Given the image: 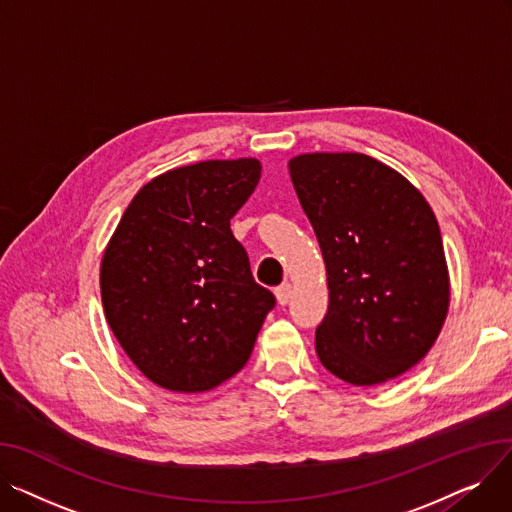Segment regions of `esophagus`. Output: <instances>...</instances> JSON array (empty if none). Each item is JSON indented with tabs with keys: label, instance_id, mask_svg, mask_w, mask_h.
<instances>
[{
	"label": "esophagus",
	"instance_id": "1",
	"mask_svg": "<svg viewBox=\"0 0 512 512\" xmlns=\"http://www.w3.org/2000/svg\"><path fill=\"white\" fill-rule=\"evenodd\" d=\"M290 294H292V286L288 282H284L276 288V299L280 305H286L290 301Z\"/></svg>",
	"mask_w": 512,
	"mask_h": 512
}]
</instances>
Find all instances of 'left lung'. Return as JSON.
<instances>
[{
  "instance_id": "obj_1",
  "label": "left lung",
  "mask_w": 512,
  "mask_h": 512,
  "mask_svg": "<svg viewBox=\"0 0 512 512\" xmlns=\"http://www.w3.org/2000/svg\"><path fill=\"white\" fill-rule=\"evenodd\" d=\"M288 170L326 261L321 365L353 386L398 378L432 348L450 303L432 207L405 176L363 153H305Z\"/></svg>"
}]
</instances>
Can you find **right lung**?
<instances>
[{
  "mask_svg": "<svg viewBox=\"0 0 512 512\" xmlns=\"http://www.w3.org/2000/svg\"><path fill=\"white\" fill-rule=\"evenodd\" d=\"M259 178L253 157L161 174L134 195L103 253L107 324L161 388L191 394L232 378L276 305L230 230Z\"/></svg>",
  "mask_w": 512,
  "mask_h": 512,
  "instance_id": "1",
  "label": "right lung"
}]
</instances>
